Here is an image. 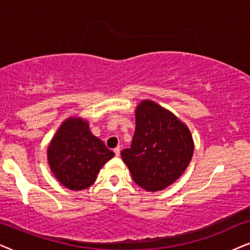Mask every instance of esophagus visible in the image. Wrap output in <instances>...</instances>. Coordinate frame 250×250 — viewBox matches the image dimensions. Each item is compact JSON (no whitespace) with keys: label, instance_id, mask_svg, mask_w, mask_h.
<instances>
[{"label":"esophagus","instance_id":"esophagus-1","mask_svg":"<svg viewBox=\"0 0 250 250\" xmlns=\"http://www.w3.org/2000/svg\"><path fill=\"white\" fill-rule=\"evenodd\" d=\"M114 153H115L116 156H119L120 155V147H115L114 148Z\"/></svg>","mask_w":250,"mask_h":250}]
</instances>
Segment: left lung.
I'll list each match as a JSON object with an SVG mask.
<instances>
[{
  "mask_svg": "<svg viewBox=\"0 0 250 250\" xmlns=\"http://www.w3.org/2000/svg\"><path fill=\"white\" fill-rule=\"evenodd\" d=\"M193 139L184 123L154 102L136 108V129L129 148L121 156L132 178L146 191L172 184L192 159Z\"/></svg>",
  "mask_w": 250,
  "mask_h": 250,
  "instance_id": "1",
  "label": "left lung"
}]
</instances>
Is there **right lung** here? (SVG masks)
Wrapping results in <instances>:
<instances>
[{"mask_svg":"<svg viewBox=\"0 0 250 250\" xmlns=\"http://www.w3.org/2000/svg\"><path fill=\"white\" fill-rule=\"evenodd\" d=\"M113 156L114 153L91 134L88 123L74 118L62 123L48 148L53 175L73 191L94 184L101 168Z\"/></svg>","mask_w":250,"mask_h":250,"instance_id":"1","label":"right lung"}]
</instances>
